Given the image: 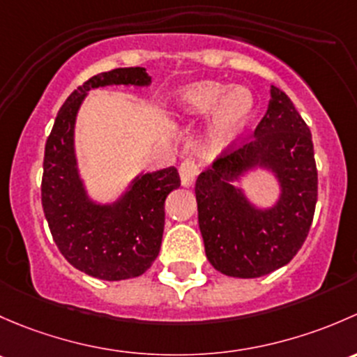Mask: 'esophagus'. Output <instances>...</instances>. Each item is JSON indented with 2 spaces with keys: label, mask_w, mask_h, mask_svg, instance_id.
Returning a JSON list of instances; mask_svg holds the SVG:
<instances>
[{
  "label": "esophagus",
  "mask_w": 357,
  "mask_h": 357,
  "mask_svg": "<svg viewBox=\"0 0 357 357\" xmlns=\"http://www.w3.org/2000/svg\"><path fill=\"white\" fill-rule=\"evenodd\" d=\"M197 175H199V167L196 165V161L185 160L180 165V180H182L183 187H192Z\"/></svg>",
  "instance_id": "34e87169"
}]
</instances>
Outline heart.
<instances>
[{"instance_id":"b5f03b06","label":"heart","mask_w":357,"mask_h":357,"mask_svg":"<svg viewBox=\"0 0 357 357\" xmlns=\"http://www.w3.org/2000/svg\"><path fill=\"white\" fill-rule=\"evenodd\" d=\"M178 119H201L211 113L208 142L213 149L222 148L245 127L252 115L255 99L245 87H229L216 82H199L178 89L174 96Z\"/></svg>"}]
</instances>
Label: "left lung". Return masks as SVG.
<instances>
[{
    "instance_id": "left-lung-1",
    "label": "left lung",
    "mask_w": 357,
    "mask_h": 357,
    "mask_svg": "<svg viewBox=\"0 0 357 357\" xmlns=\"http://www.w3.org/2000/svg\"><path fill=\"white\" fill-rule=\"evenodd\" d=\"M270 94L255 134L196 180L206 258L229 277L258 278L285 266L313 222L318 172L310 127L284 91L271 86ZM258 167L273 173L281 187L270 208L252 205L234 185Z\"/></svg>"
}]
</instances>
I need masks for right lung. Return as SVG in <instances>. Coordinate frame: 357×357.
Instances as JSON below:
<instances>
[{"label":"right lung","instance_id":"obj_1","mask_svg":"<svg viewBox=\"0 0 357 357\" xmlns=\"http://www.w3.org/2000/svg\"><path fill=\"white\" fill-rule=\"evenodd\" d=\"M146 87V68H115L77 87L58 112L46 141L41 199L51 235L65 259L101 280H125L144 273L156 259L165 229V199L180 187L175 167L137 175L109 204L96 203L80 178L75 156V120L91 89Z\"/></svg>","mask_w":357,"mask_h":357}]
</instances>
